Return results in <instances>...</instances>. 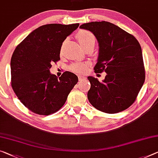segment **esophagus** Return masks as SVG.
Segmentation results:
<instances>
[{
    "instance_id": "34e87169",
    "label": "esophagus",
    "mask_w": 158,
    "mask_h": 158,
    "mask_svg": "<svg viewBox=\"0 0 158 158\" xmlns=\"http://www.w3.org/2000/svg\"><path fill=\"white\" fill-rule=\"evenodd\" d=\"M78 79H79V81H84V80L86 79V77L84 76H78Z\"/></svg>"
}]
</instances>
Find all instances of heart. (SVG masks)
Listing matches in <instances>:
<instances>
[{"mask_svg":"<svg viewBox=\"0 0 158 158\" xmlns=\"http://www.w3.org/2000/svg\"><path fill=\"white\" fill-rule=\"evenodd\" d=\"M76 37L77 41L83 48L90 44H94V43H95V37L89 31L84 30H81L77 34ZM88 65H89L86 63H83V64L74 63V64L70 65V69L72 71L76 73H83L86 71Z\"/></svg>","mask_w":158,"mask_h":158,"instance_id":"b5f03b06","label":"heart"}]
</instances>
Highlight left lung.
<instances>
[{
  "label": "left lung",
  "mask_w": 158,
  "mask_h": 158,
  "mask_svg": "<svg viewBox=\"0 0 158 158\" xmlns=\"http://www.w3.org/2000/svg\"><path fill=\"white\" fill-rule=\"evenodd\" d=\"M92 31L98 41L95 73H106L102 82L87 77L91 87L87 98L97 110L116 114L135 101L145 78L141 47L135 37L106 21L92 22L80 27Z\"/></svg>",
  "instance_id": "8db88e82"
}]
</instances>
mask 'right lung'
Here are the masks:
<instances>
[{"label": "right lung", "mask_w": 158, "mask_h": 158, "mask_svg": "<svg viewBox=\"0 0 158 158\" xmlns=\"http://www.w3.org/2000/svg\"><path fill=\"white\" fill-rule=\"evenodd\" d=\"M79 24H48L40 27L17 46L10 60L11 86L28 110L50 115L64 106L77 76L65 71L59 78L50 73L60 60L63 42Z\"/></svg>", "instance_id": "right-lung-1"}]
</instances>
